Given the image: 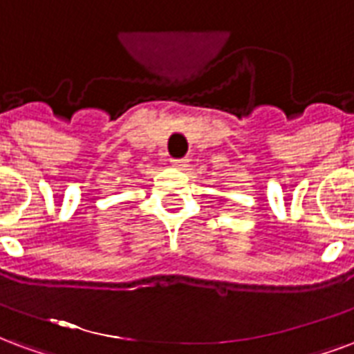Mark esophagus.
<instances>
[{
  "instance_id": "obj_1",
  "label": "esophagus",
  "mask_w": 354,
  "mask_h": 354,
  "mask_svg": "<svg viewBox=\"0 0 354 354\" xmlns=\"http://www.w3.org/2000/svg\"><path fill=\"white\" fill-rule=\"evenodd\" d=\"M172 167L178 170H185V167H187V161H185V159H172Z\"/></svg>"
}]
</instances>
